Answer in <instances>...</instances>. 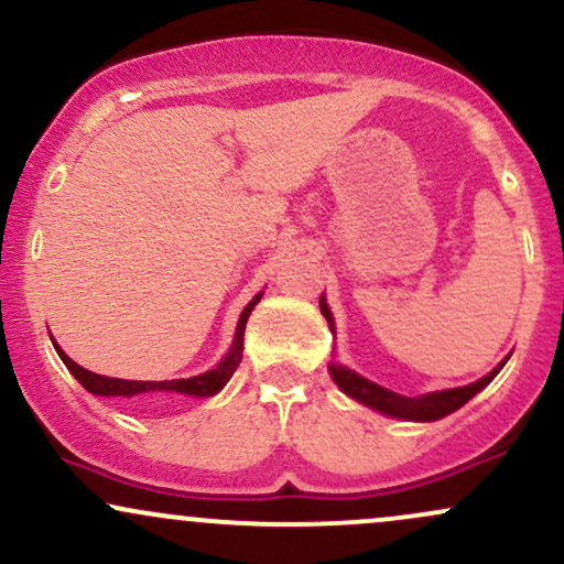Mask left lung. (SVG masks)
Wrapping results in <instances>:
<instances>
[{
  "label": "left lung",
  "mask_w": 564,
  "mask_h": 564,
  "mask_svg": "<svg viewBox=\"0 0 564 564\" xmlns=\"http://www.w3.org/2000/svg\"><path fill=\"white\" fill-rule=\"evenodd\" d=\"M321 313L326 315L328 328L334 332V318H332V310H328L326 300H321ZM503 364H507V360H503ZM503 364L494 368L488 377L477 379L475 384L458 387V390L430 392V394H422V398H405V394L384 390V387H379V384H373V381L358 377V373L349 371V368L339 366V364H332V377L336 384L341 387V392H347L349 398L360 400L364 405L377 408V411L387 413V416L408 419V422H435V419L448 416V413L456 411V408L469 403V400L475 398L482 387H488L490 381H494V377L501 371Z\"/></svg>",
  "instance_id": "1"
}]
</instances>
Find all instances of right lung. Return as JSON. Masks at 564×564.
<instances>
[{
	"label": "right lung",
	"mask_w": 564,
	"mask_h": 564,
	"mask_svg": "<svg viewBox=\"0 0 564 564\" xmlns=\"http://www.w3.org/2000/svg\"><path fill=\"white\" fill-rule=\"evenodd\" d=\"M260 296L262 294H257L254 300L246 304V310L241 313V321H238L236 341H232V349H230L228 358H225L217 368H212V371L198 373V377H191V379L129 381V379L100 377V373H93V371H87V368H82L79 364H74V360H70L57 345H55V349H57V355H61L63 364H66L68 371L79 379V384L84 387V390H89L93 394H102V398H138V394H148V392H180V394H196V398H209V394L219 392L225 384H228L232 373H236L238 364H241L246 321H249L251 310H254V304L260 302Z\"/></svg>",
	"instance_id": "obj_1"
}]
</instances>
